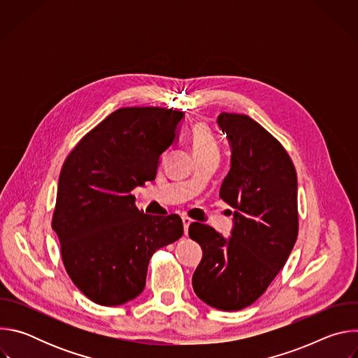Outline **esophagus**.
Segmentation results:
<instances>
[{
  "label": "esophagus",
  "instance_id": "34e87169",
  "mask_svg": "<svg viewBox=\"0 0 358 358\" xmlns=\"http://www.w3.org/2000/svg\"><path fill=\"white\" fill-rule=\"evenodd\" d=\"M191 220L188 218V217H182V225H184V234L187 235V232H188V227L191 225Z\"/></svg>",
  "mask_w": 358,
  "mask_h": 358
}]
</instances>
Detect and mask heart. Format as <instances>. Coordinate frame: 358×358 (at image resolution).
<instances>
[{
	"label": "heart",
	"instance_id": "1",
	"mask_svg": "<svg viewBox=\"0 0 358 358\" xmlns=\"http://www.w3.org/2000/svg\"><path fill=\"white\" fill-rule=\"evenodd\" d=\"M191 140H192L194 152L217 150V145H215V141L213 138L210 129L202 123H198L196 126H194V129L191 131Z\"/></svg>",
	"mask_w": 358,
	"mask_h": 358
}]
</instances>
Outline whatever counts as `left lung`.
<instances>
[{
    "label": "left lung",
    "mask_w": 358,
    "mask_h": 358,
    "mask_svg": "<svg viewBox=\"0 0 358 358\" xmlns=\"http://www.w3.org/2000/svg\"><path fill=\"white\" fill-rule=\"evenodd\" d=\"M217 124L231 148L220 196L234 208V227L225 238L208 225H189L202 249L192 287L213 308L234 312L264 294L294 246L297 176L280 143L249 116L224 112Z\"/></svg>",
    "instance_id": "8db88e82"
}]
</instances>
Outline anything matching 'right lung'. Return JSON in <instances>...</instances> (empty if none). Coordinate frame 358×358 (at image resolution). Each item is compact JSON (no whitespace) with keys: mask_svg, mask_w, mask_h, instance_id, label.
<instances>
[{"mask_svg":"<svg viewBox=\"0 0 358 358\" xmlns=\"http://www.w3.org/2000/svg\"><path fill=\"white\" fill-rule=\"evenodd\" d=\"M182 119L164 108L119 109L79 141L62 167L52 229L68 275L97 304L137 297L151 255L184 232L178 215H147L131 195L156 178Z\"/></svg>","mask_w":358,"mask_h":358,"instance_id":"add662e5","label":"right lung"}]
</instances>
